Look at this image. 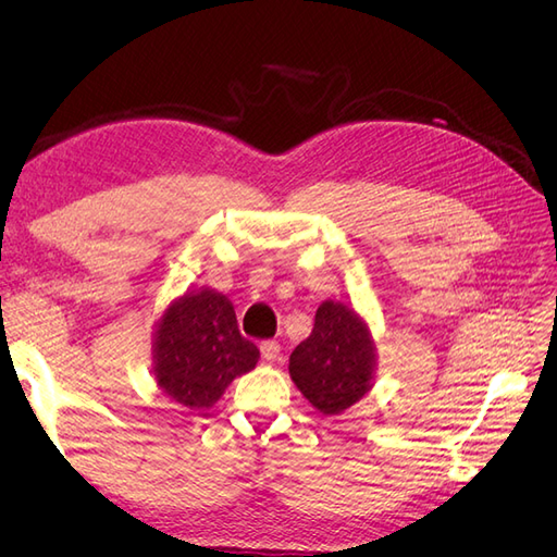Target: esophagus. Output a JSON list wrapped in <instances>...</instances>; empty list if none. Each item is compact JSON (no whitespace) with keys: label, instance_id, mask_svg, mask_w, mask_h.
<instances>
[{"label":"esophagus","instance_id":"34e87169","mask_svg":"<svg viewBox=\"0 0 557 557\" xmlns=\"http://www.w3.org/2000/svg\"><path fill=\"white\" fill-rule=\"evenodd\" d=\"M260 352H262V358L267 362H272V360H276L281 356V344L278 342H262L260 344Z\"/></svg>","mask_w":557,"mask_h":557}]
</instances>
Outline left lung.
Instances as JSON below:
<instances>
[{"mask_svg":"<svg viewBox=\"0 0 557 557\" xmlns=\"http://www.w3.org/2000/svg\"><path fill=\"white\" fill-rule=\"evenodd\" d=\"M290 379L311 407L339 416L374 385L376 344L364 318L342 301L325 299L313 332L290 356Z\"/></svg>","mask_w":557,"mask_h":557,"instance_id":"8db88e82","label":"left lung"}]
</instances>
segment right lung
<instances>
[{
    "label": "right lung",
    "instance_id": "right-lung-1",
    "mask_svg": "<svg viewBox=\"0 0 557 557\" xmlns=\"http://www.w3.org/2000/svg\"><path fill=\"white\" fill-rule=\"evenodd\" d=\"M258 358V346L237 327L232 301L207 285L176 297L156 323L153 379L183 409L213 407Z\"/></svg>",
    "mask_w": 557,
    "mask_h": 557
}]
</instances>
